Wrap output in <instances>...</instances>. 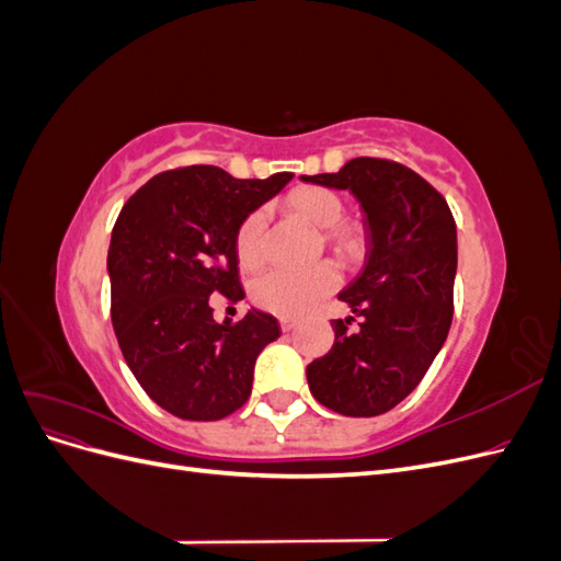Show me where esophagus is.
Returning <instances> with one entry per match:
<instances>
[{"label": "esophagus", "instance_id": "34e87169", "mask_svg": "<svg viewBox=\"0 0 561 561\" xmlns=\"http://www.w3.org/2000/svg\"><path fill=\"white\" fill-rule=\"evenodd\" d=\"M295 325H297L295 318H280V330H283V332L295 330Z\"/></svg>", "mask_w": 561, "mask_h": 561}]
</instances>
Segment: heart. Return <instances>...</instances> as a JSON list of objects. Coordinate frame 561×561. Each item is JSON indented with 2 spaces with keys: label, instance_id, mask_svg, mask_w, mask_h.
<instances>
[{
  "label": "heart",
  "instance_id": "obj_1",
  "mask_svg": "<svg viewBox=\"0 0 561 561\" xmlns=\"http://www.w3.org/2000/svg\"><path fill=\"white\" fill-rule=\"evenodd\" d=\"M290 206L318 229H325V243L339 260L358 257L365 231L355 222H342L344 201L325 186H301L290 196ZM266 213H250L236 231V252L243 266L254 268L266 257ZM339 285V274L330 262L304 268H271L252 283V299L264 311L283 318H299L313 311Z\"/></svg>",
  "mask_w": 561,
  "mask_h": 561
}]
</instances>
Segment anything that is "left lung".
<instances>
[{
  "mask_svg": "<svg viewBox=\"0 0 561 561\" xmlns=\"http://www.w3.org/2000/svg\"><path fill=\"white\" fill-rule=\"evenodd\" d=\"M304 182L346 190L365 213L360 274L339 299L360 316L332 320L330 353L307 367L313 398L344 416H379L402 402L443 348L454 316L456 222L445 196L410 168L351 159Z\"/></svg>",
  "mask_w": 561,
  "mask_h": 561,
  "instance_id": "1",
  "label": "left lung"
}]
</instances>
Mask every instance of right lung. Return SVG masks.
Listing matches in <instances>:
<instances>
[{
	"mask_svg": "<svg viewBox=\"0 0 561 561\" xmlns=\"http://www.w3.org/2000/svg\"><path fill=\"white\" fill-rule=\"evenodd\" d=\"M290 180L178 168L151 178L118 213L107 252L112 325L135 379L165 412L217 421L248 402L254 360L280 336L278 320L250 309L217 322L210 295L245 297L236 231Z\"/></svg>",
	"mask_w": 561,
	"mask_h": 561,
	"instance_id": "right-lung-1",
	"label": "right lung"
}]
</instances>
